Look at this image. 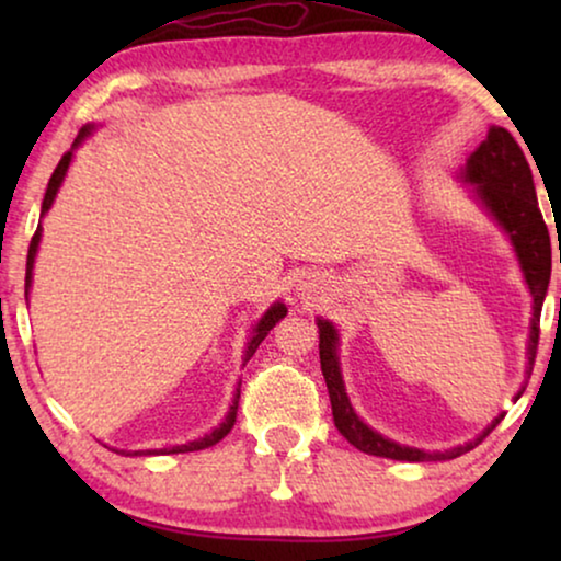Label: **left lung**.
Segmentation results:
<instances>
[{"label":"left lung","instance_id":"obj_1","mask_svg":"<svg viewBox=\"0 0 561 561\" xmlns=\"http://www.w3.org/2000/svg\"><path fill=\"white\" fill-rule=\"evenodd\" d=\"M465 181L474 183V194L488 211L493 214L505 232H508L513 248L518 252L520 267H524L526 283L534 296V319H531V342H528V370H534L536 350H539V319L543 296L549 288L551 275V242L549 229L543 225L539 202H536L534 175L526 163L524 150L513 140V135L503 127H490L485 140L472 152L465 168ZM561 260V255H559ZM319 359L321 373H324L329 401H332L334 426L347 439L352 447H357L365 455L401 459V462H434V459H455L465 451L478 447L493 428L501 424L503 416H497L485 432L474 442H467L462 447L447 451H424L413 447H401V444L386 439L370 426H365L352 411L350 398L344 393V382L340 375V363H336V332L329 321L319 319ZM524 393V390H520ZM520 393L516 398H520Z\"/></svg>","mask_w":561,"mask_h":561}]
</instances>
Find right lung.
Masks as SVG:
<instances>
[{
  "label": "right lung",
  "mask_w": 561,
  "mask_h": 561,
  "mask_svg": "<svg viewBox=\"0 0 561 561\" xmlns=\"http://www.w3.org/2000/svg\"><path fill=\"white\" fill-rule=\"evenodd\" d=\"M87 135H91V127H83L81 133H79V137H76V142H73V148L76 145H79L83 137ZM71 156H73V150H68V152H64V158H60V163L56 165V171H53V175H50V181H48V191H45V198H43V209H41V214H45L50 209V204H53V198H56V194H58V188H60V183H64V175H66V171H68V163H71ZM37 242H41V225H37V229H35V234H33V240H30V250H27V273H25V296L30 294V283H33V263H35V252H37ZM286 317V306L283 304H275V306H271V309H267V313L263 319H260V324L255 327V334H252V340H250V344H248V355H244V363H248V359L255 355V350L260 347V342L265 340V334L271 332V329L278 324V321ZM237 403H240V390H237V396H234V403H232V409H229V416L225 419V424H221L219 428H214V432L209 434V436H204V439H198V442H188V444H181V447H171V449H148V451H129V455L133 457H137V455H179V451H198V449H206V447H214V444H217L219 439H225V436L232 432V426H234V421H237Z\"/></svg>",
  "instance_id": "add662e5"
}]
</instances>
